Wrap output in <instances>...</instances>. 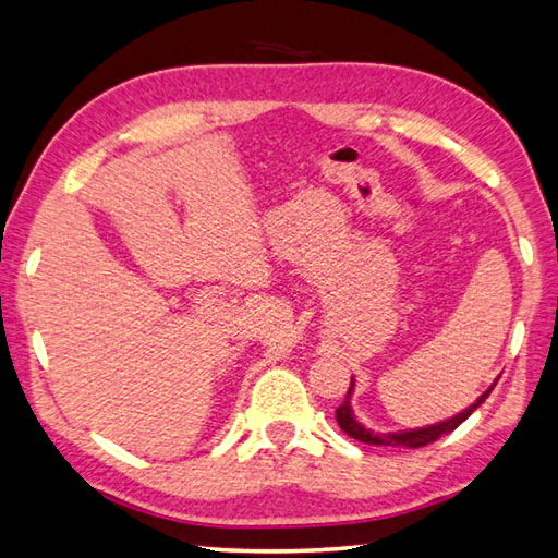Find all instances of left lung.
<instances>
[{"instance_id": "1", "label": "left lung", "mask_w": 558, "mask_h": 558, "mask_svg": "<svg viewBox=\"0 0 558 558\" xmlns=\"http://www.w3.org/2000/svg\"><path fill=\"white\" fill-rule=\"evenodd\" d=\"M498 383V380H495ZM495 383L490 385L488 390H485L478 400H475L471 408H465L463 412L456 414V417L447 420V422H439V424H432V427H424V429H410V432H395V434H376L363 427L361 422H356V417H353L351 412V392H353V380L349 385V392L347 398H343V402L337 408V422L339 427L349 434L351 439L356 441H363V444H376V447H404V449H420V447H427V444L437 441L439 437H444V434L453 432L456 427H459L461 422H465L473 414L475 408H481V404L485 402V398H488L490 390L495 388Z\"/></svg>"}]
</instances>
